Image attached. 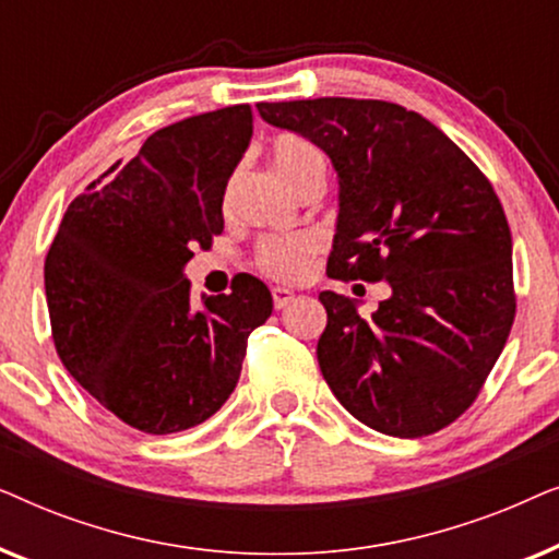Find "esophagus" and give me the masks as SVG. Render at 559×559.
<instances>
[{
  "label": "esophagus",
  "mask_w": 559,
  "mask_h": 559,
  "mask_svg": "<svg viewBox=\"0 0 559 559\" xmlns=\"http://www.w3.org/2000/svg\"><path fill=\"white\" fill-rule=\"evenodd\" d=\"M272 297H274V308L282 310V308H287V305L295 300V293H293V289H287V287H274L272 289Z\"/></svg>",
  "instance_id": "obj_1"
}]
</instances>
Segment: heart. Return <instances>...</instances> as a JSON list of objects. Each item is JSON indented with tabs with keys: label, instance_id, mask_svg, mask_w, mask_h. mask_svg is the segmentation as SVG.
Here are the masks:
<instances>
[{
	"label": "heart",
	"instance_id": "obj_1",
	"mask_svg": "<svg viewBox=\"0 0 559 559\" xmlns=\"http://www.w3.org/2000/svg\"><path fill=\"white\" fill-rule=\"evenodd\" d=\"M272 165L295 193L310 180L325 178V157L316 144L302 136H280L272 144ZM323 247L318 234H274L259 243L257 266L266 277L280 282H297L308 277L316 254Z\"/></svg>",
	"mask_w": 559,
	"mask_h": 559
}]
</instances>
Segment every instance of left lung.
I'll return each instance as SVG.
<instances>
[{
	"instance_id": "8db88e82",
	"label": "left lung",
	"mask_w": 559,
	"mask_h": 559,
	"mask_svg": "<svg viewBox=\"0 0 559 559\" xmlns=\"http://www.w3.org/2000/svg\"><path fill=\"white\" fill-rule=\"evenodd\" d=\"M338 173L328 277L389 282L371 318L320 293L323 379L371 430L423 438L476 402L507 346L516 297L511 231L486 175L432 121L373 98L257 104Z\"/></svg>"
}]
</instances>
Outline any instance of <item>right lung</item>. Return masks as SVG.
<instances>
[{"mask_svg": "<svg viewBox=\"0 0 559 559\" xmlns=\"http://www.w3.org/2000/svg\"><path fill=\"white\" fill-rule=\"evenodd\" d=\"M251 140V106L159 129L68 205L45 257L52 341L68 373L121 423L188 430L231 396L272 293L241 274L190 297L186 264L224 231V193Z\"/></svg>", "mask_w": 559, "mask_h": 559, "instance_id": "1", "label": "right lung"}]
</instances>
